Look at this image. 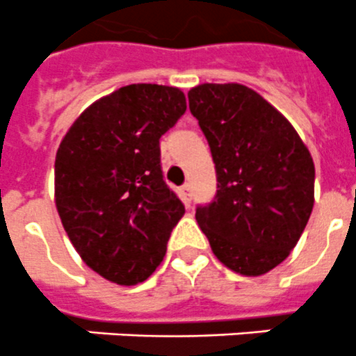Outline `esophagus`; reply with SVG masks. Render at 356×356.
I'll list each match as a JSON object with an SVG mask.
<instances>
[{"label": "esophagus", "instance_id": "1", "mask_svg": "<svg viewBox=\"0 0 356 356\" xmlns=\"http://www.w3.org/2000/svg\"><path fill=\"white\" fill-rule=\"evenodd\" d=\"M181 199H182V202L186 204L188 208H190L191 199H193V193H191V186H190V184H184V186L181 188Z\"/></svg>", "mask_w": 356, "mask_h": 356}]
</instances>
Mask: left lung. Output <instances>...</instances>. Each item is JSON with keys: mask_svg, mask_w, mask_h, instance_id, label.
Returning <instances> with one entry per match:
<instances>
[{"mask_svg": "<svg viewBox=\"0 0 356 356\" xmlns=\"http://www.w3.org/2000/svg\"><path fill=\"white\" fill-rule=\"evenodd\" d=\"M188 100L216 172V193L197 206V222L225 267L261 276L290 254L308 224L310 152L289 120L245 86H197Z\"/></svg>", "mask_w": 356, "mask_h": 356, "instance_id": "1", "label": "left lung"}]
</instances>
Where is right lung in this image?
<instances>
[{
    "label": "right lung",
    "instance_id": "obj_1",
    "mask_svg": "<svg viewBox=\"0 0 356 356\" xmlns=\"http://www.w3.org/2000/svg\"><path fill=\"white\" fill-rule=\"evenodd\" d=\"M184 111L181 89L131 84L88 107L60 141L58 216L86 265L113 283L147 280L184 215L163 179L159 148Z\"/></svg>",
    "mask_w": 356,
    "mask_h": 356
}]
</instances>
